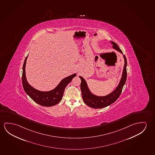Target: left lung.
<instances>
[{"label":"left lung","instance_id":"8db88e82","mask_svg":"<svg viewBox=\"0 0 155 155\" xmlns=\"http://www.w3.org/2000/svg\"><path fill=\"white\" fill-rule=\"evenodd\" d=\"M111 43L113 45V48L119 51L122 54H123L122 50L120 49L119 47L117 45V43H115L114 42H113V41H111ZM124 65L121 79L117 88L108 95L104 96V97H98L92 94L88 89L85 79L81 76H79V78L81 79V89L83 99L84 103H85L89 107H92L93 108H104L114 103L115 101L119 98L124 85L126 83L127 76V58L124 55Z\"/></svg>","mask_w":155,"mask_h":155}]
</instances>
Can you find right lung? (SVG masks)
I'll use <instances>...</instances> for the list:
<instances>
[{
	"mask_svg": "<svg viewBox=\"0 0 155 155\" xmlns=\"http://www.w3.org/2000/svg\"><path fill=\"white\" fill-rule=\"evenodd\" d=\"M27 56L24 61L22 74V86L25 92L36 103L43 106L50 107L60 103L63 97L65 88L68 84L71 81L73 78L76 76V74H73L63 79L58 86L53 90L49 92L39 91L32 87L27 81L25 74V65Z\"/></svg>",
	"mask_w": 155,
	"mask_h": 155,
	"instance_id": "add662e5",
	"label": "right lung"
}]
</instances>
